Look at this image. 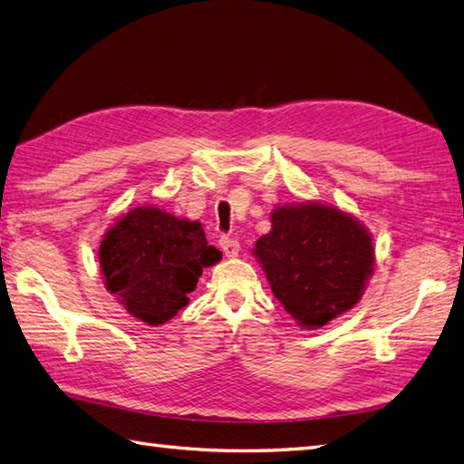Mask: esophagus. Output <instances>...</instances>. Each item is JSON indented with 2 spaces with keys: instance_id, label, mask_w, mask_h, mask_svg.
I'll list each match as a JSON object with an SVG mask.
<instances>
[{
  "instance_id": "obj_1",
  "label": "esophagus",
  "mask_w": 464,
  "mask_h": 464,
  "mask_svg": "<svg viewBox=\"0 0 464 464\" xmlns=\"http://www.w3.org/2000/svg\"><path fill=\"white\" fill-rule=\"evenodd\" d=\"M219 245H221V249H223V253H225V257H237V253H239V241L237 239H231V237H223L219 239Z\"/></svg>"
}]
</instances>
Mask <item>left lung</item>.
I'll list each match as a JSON object with an SVG mask.
<instances>
[{
  "label": "left lung",
  "mask_w": 464,
  "mask_h": 464,
  "mask_svg": "<svg viewBox=\"0 0 464 464\" xmlns=\"http://www.w3.org/2000/svg\"><path fill=\"white\" fill-rule=\"evenodd\" d=\"M253 255L285 311L319 329L359 303L374 267V247L353 215L323 203L275 207L271 231Z\"/></svg>",
  "instance_id": "obj_1"
}]
</instances>
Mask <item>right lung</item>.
<instances>
[{"label":"right lung","mask_w":464,"mask_h":464,"mask_svg":"<svg viewBox=\"0 0 464 464\" xmlns=\"http://www.w3.org/2000/svg\"><path fill=\"white\" fill-rule=\"evenodd\" d=\"M221 261L207 245L199 221L179 219L157 207H135L113 223L100 245L105 287L127 313L163 324L189 303L203 267Z\"/></svg>","instance_id":"right-lung-1"}]
</instances>
